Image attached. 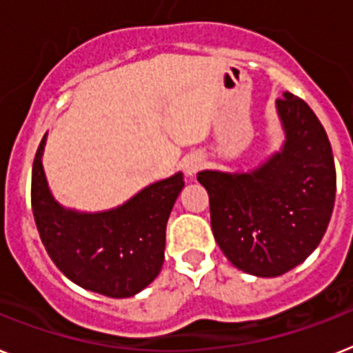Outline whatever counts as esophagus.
Wrapping results in <instances>:
<instances>
[{
  "label": "esophagus",
  "instance_id": "1",
  "mask_svg": "<svg viewBox=\"0 0 353 353\" xmlns=\"http://www.w3.org/2000/svg\"><path fill=\"white\" fill-rule=\"evenodd\" d=\"M201 165H203V163H201L199 158H195V156L194 158H188L185 161V172L188 174V176H194L195 172L201 168Z\"/></svg>",
  "mask_w": 353,
  "mask_h": 353
}]
</instances>
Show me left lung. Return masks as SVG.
<instances>
[{
	"label": "left lung",
	"instance_id": "obj_1",
	"mask_svg": "<svg viewBox=\"0 0 353 353\" xmlns=\"http://www.w3.org/2000/svg\"><path fill=\"white\" fill-rule=\"evenodd\" d=\"M276 105L287 136L282 152L251 174H197L222 253L263 278L291 271L318 248L336 201L332 147L318 117L289 91Z\"/></svg>",
	"mask_w": 353,
	"mask_h": 353
}]
</instances>
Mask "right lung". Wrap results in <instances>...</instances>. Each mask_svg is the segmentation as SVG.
<instances>
[{
    "label": "right lung",
    "instance_id": "1",
    "mask_svg": "<svg viewBox=\"0 0 353 353\" xmlns=\"http://www.w3.org/2000/svg\"><path fill=\"white\" fill-rule=\"evenodd\" d=\"M32 167V212L50 259L71 282L109 298H129L149 285L165 260L167 221L183 190V174L147 186L117 210L77 213L55 203L41 154Z\"/></svg>",
    "mask_w": 353,
    "mask_h": 353
}]
</instances>
